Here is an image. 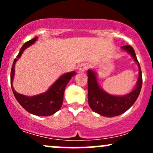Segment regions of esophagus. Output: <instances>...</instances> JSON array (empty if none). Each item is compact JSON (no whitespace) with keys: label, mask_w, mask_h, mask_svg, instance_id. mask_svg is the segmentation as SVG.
I'll return each instance as SVG.
<instances>
[{"label":"esophagus","mask_w":153,"mask_h":153,"mask_svg":"<svg viewBox=\"0 0 153 153\" xmlns=\"http://www.w3.org/2000/svg\"><path fill=\"white\" fill-rule=\"evenodd\" d=\"M88 68V64H82L79 67V72H85V70Z\"/></svg>","instance_id":"1"}]
</instances>
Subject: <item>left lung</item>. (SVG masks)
Here are the masks:
<instances>
[{
	"label": "left lung",
	"mask_w": 153,
	"mask_h": 153,
	"mask_svg": "<svg viewBox=\"0 0 153 153\" xmlns=\"http://www.w3.org/2000/svg\"><path fill=\"white\" fill-rule=\"evenodd\" d=\"M121 49L130 55L138 67V81L135 88L130 92L123 95H111L100 86L95 70L89 69L87 71L88 103L94 112L103 116H118L128 110L137 100L142 86L141 67L133 48L126 45L121 47Z\"/></svg>",
	"instance_id": "left-lung-1"
}]
</instances>
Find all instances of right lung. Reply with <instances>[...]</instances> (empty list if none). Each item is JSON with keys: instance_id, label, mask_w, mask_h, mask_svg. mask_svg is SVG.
I'll list each match as a JSON object with an SVG mask.
<instances>
[{"instance_id": "obj_1", "label": "right lung", "mask_w": 153, "mask_h": 153, "mask_svg": "<svg viewBox=\"0 0 153 153\" xmlns=\"http://www.w3.org/2000/svg\"><path fill=\"white\" fill-rule=\"evenodd\" d=\"M37 39H38V37H35L33 39L26 42L20 49V52L17 55L16 58L14 60L12 69H11V86H12L14 95L18 102L27 112L32 115H38V116H49V115L55 114L61 109L63 104L64 94L66 86L71 78L74 75H75L76 72L75 71H72V72L63 74L50 86V87L46 92L43 93L33 95V96H27V95L17 92L13 87L15 64L21 57L24 51L27 48L35 44Z\"/></svg>"}]
</instances>
